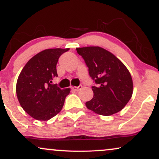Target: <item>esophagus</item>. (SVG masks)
Masks as SVG:
<instances>
[{
	"mask_svg": "<svg viewBox=\"0 0 159 159\" xmlns=\"http://www.w3.org/2000/svg\"><path fill=\"white\" fill-rule=\"evenodd\" d=\"M82 88V86L80 85L78 87H72V90L73 91H78L80 90Z\"/></svg>",
	"mask_w": 159,
	"mask_h": 159,
	"instance_id": "1",
	"label": "esophagus"
}]
</instances>
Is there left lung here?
<instances>
[{"label": "left lung", "mask_w": 159, "mask_h": 159, "mask_svg": "<svg viewBox=\"0 0 159 159\" xmlns=\"http://www.w3.org/2000/svg\"><path fill=\"white\" fill-rule=\"evenodd\" d=\"M97 86H92L93 97L86 102L89 110L103 116L119 112L133 93V82L125 66L112 53L98 46L77 48Z\"/></svg>", "instance_id": "1"}]
</instances>
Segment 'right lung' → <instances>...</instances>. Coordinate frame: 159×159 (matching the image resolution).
<instances>
[{
  "label": "right lung",
  "instance_id": "add662e5",
  "mask_svg": "<svg viewBox=\"0 0 159 159\" xmlns=\"http://www.w3.org/2000/svg\"><path fill=\"white\" fill-rule=\"evenodd\" d=\"M69 48L45 49L34 56L21 70L16 94L25 112L37 120L52 119L61 112L70 89L61 90L52 80L57 77L58 59Z\"/></svg>",
  "mask_w": 159,
  "mask_h": 159
}]
</instances>
